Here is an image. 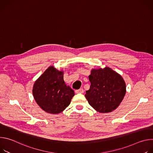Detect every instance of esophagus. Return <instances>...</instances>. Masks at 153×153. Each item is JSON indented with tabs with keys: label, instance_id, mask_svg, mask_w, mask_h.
Here are the masks:
<instances>
[{
	"label": "esophagus",
	"instance_id": "34e87169",
	"mask_svg": "<svg viewBox=\"0 0 153 153\" xmlns=\"http://www.w3.org/2000/svg\"><path fill=\"white\" fill-rule=\"evenodd\" d=\"M76 93L77 94H78V93H82H82H83V90L82 88H80L79 90H76Z\"/></svg>",
	"mask_w": 153,
	"mask_h": 153
}]
</instances>
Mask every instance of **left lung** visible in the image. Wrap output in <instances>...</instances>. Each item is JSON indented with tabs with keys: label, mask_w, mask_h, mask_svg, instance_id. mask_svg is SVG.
<instances>
[{
	"label": "left lung",
	"mask_w": 153,
	"mask_h": 153,
	"mask_svg": "<svg viewBox=\"0 0 153 153\" xmlns=\"http://www.w3.org/2000/svg\"><path fill=\"white\" fill-rule=\"evenodd\" d=\"M89 90L85 95L89 104L97 111L110 113L119 106L126 93L122 77L109 67L93 69L89 76Z\"/></svg>",
	"instance_id": "8db88e82"
}]
</instances>
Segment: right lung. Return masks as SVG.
I'll use <instances>...</instances> for the list:
<instances>
[{
    "label": "right lung",
    "instance_id": "1",
    "mask_svg": "<svg viewBox=\"0 0 153 153\" xmlns=\"http://www.w3.org/2000/svg\"><path fill=\"white\" fill-rule=\"evenodd\" d=\"M33 95L43 110L56 114L68 106L74 91L65 84L63 71L51 66L36 80Z\"/></svg>",
    "mask_w": 153,
    "mask_h": 153
}]
</instances>
